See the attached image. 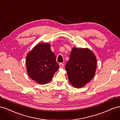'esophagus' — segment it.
Returning <instances> with one entry per match:
<instances>
[{
	"label": "esophagus",
	"instance_id": "1",
	"mask_svg": "<svg viewBox=\"0 0 120 120\" xmlns=\"http://www.w3.org/2000/svg\"><path fill=\"white\" fill-rule=\"evenodd\" d=\"M59 66H60V68H63L64 67V64H63V63H60L59 64Z\"/></svg>",
	"mask_w": 120,
	"mask_h": 120
}]
</instances>
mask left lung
<instances>
[{"label": "left lung", "instance_id": "8db88e82", "mask_svg": "<svg viewBox=\"0 0 120 120\" xmlns=\"http://www.w3.org/2000/svg\"><path fill=\"white\" fill-rule=\"evenodd\" d=\"M96 67V57L91 50L74 48L65 68L71 84L75 88H81L93 78Z\"/></svg>", "mask_w": 120, "mask_h": 120}]
</instances>
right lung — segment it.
<instances>
[{
  "label": "right lung",
  "mask_w": 120,
  "mask_h": 120,
  "mask_svg": "<svg viewBox=\"0 0 120 120\" xmlns=\"http://www.w3.org/2000/svg\"><path fill=\"white\" fill-rule=\"evenodd\" d=\"M26 64L30 77L42 85L51 81L60 68L50 45L44 43L36 45L28 53Z\"/></svg>",
  "instance_id": "obj_1"
}]
</instances>
